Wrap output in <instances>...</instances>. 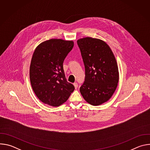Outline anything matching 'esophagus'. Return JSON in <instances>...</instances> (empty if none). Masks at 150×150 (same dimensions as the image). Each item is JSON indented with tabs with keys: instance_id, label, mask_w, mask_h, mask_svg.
<instances>
[{
	"instance_id": "1",
	"label": "esophagus",
	"mask_w": 150,
	"mask_h": 150,
	"mask_svg": "<svg viewBox=\"0 0 150 150\" xmlns=\"http://www.w3.org/2000/svg\"><path fill=\"white\" fill-rule=\"evenodd\" d=\"M74 85L75 89H76L78 88V83L76 82H74Z\"/></svg>"
}]
</instances>
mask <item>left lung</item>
I'll use <instances>...</instances> for the list:
<instances>
[{
  "label": "left lung",
  "instance_id": "8db88e82",
  "mask_svg": "<svg viewBox=\"0 0 150 150\" xmlns=\"http://www.w3.org/2000/svg\"><path fill=\"white\" fill-rule=\"evenodd\" d=\"M85 66V81L80 87L84 100L93 105L108 101L119 82L115 57L104 41L92 37L77 40Z\"/></svg>",
  "mask_w": 150,
  "mask_h": 150
}]
</instances>
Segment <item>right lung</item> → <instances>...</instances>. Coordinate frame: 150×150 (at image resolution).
Here are the masks:
<instances>
[{
    "label": "right lung",
    "mask_w": 150,
    "mask_h": 150,
    "mask_svg": "<svg viewBox=\"0 0 150 150\" xmlns=\"http://www.w3.org/2000/svg\"><path fill=\"white\" fill-rule=\"evenodd\" d=\"M74 41L50 39L35 49L30 68L32 88L45 104L56 107L66 102L74 91L63 71V63L74 47Z\"/></svg>",
    "instance_id": "right-lung-1"
}]
</instances>
